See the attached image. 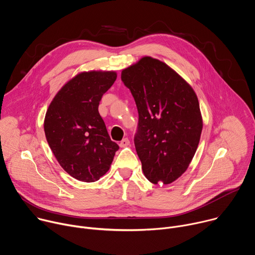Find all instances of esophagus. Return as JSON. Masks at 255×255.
Here are the masks:
<instances>
[{"label":"esophagus","mask_w":255,"mask_h":255,"mask_svg":"<svg viewBox=\"0 0 255 255\" xmlns=\"http://www.w3.org/2000/svg\"><path fill=\"white\" fill-rule=\"evenodd\" d=\"M130 144V141L128 138H123L121 141H120V147H126L128 146V145Z\"/></svg>","instance_id":"esophagus-1"}]
</instances>
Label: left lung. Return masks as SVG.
<instances>
[{"mask_svg":"<svg viewBox=\"0 0 255 255\" xmlns=\"http://www.w3.org/2000/svg\"><path fill=\"white\" fill-rule=\"evenodd\" d=\"M138 110L134 144L144 175L152 184H171L189 167L203 120L193 88L166 63L144 56L122 70Z\"/></svg>","mask_w":255,"mask_h":255,"instance_id":"left-lung-1","label":"left lung"}]
</instances>
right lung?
I'll return each instance as SVG.
<instances>
[{
	"label": "right lung",
	"mask_w": 255,
	"mask_h": 255,
	"mask_svg": "<svg viewBox=\"0 0 255 255\" xmlns=\"http://www.w3.org/2000/svg\"><path fill=\"white\" fill-rule=\"evenodd\" d=\"M116 79L115 71L81 72L58 91L47 109L44 132L49 147L60 166L81 181L100 179L119 149L98 110Z\"/></svg>",
	"instance_id": "add662e5"
}]
</instances>
